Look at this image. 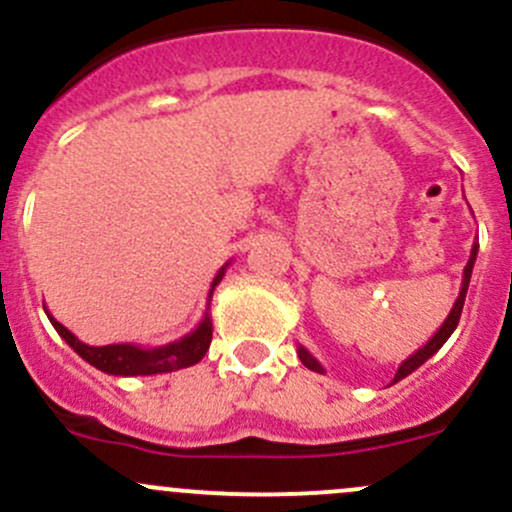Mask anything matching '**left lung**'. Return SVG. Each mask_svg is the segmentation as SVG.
Returning <instances> with one entry per match:
<instances>
[{"mask_svg": "<svg viewBox=\"0 0 512 512\" xmlns=\"http://www.w3.org/2000/svg\"><path fill=\"white\" fill-rule=\"evenodd\" d=\"M476 254H478V244L471 246V256H469V263H466V266H464V278H461V290H459V298H456L454 307H452V312H449V315H447V320H444V322H442V327H439L437 332L432 334V337H430V342H427L425 346H422V349H417L415 354H410L408 359H405L403 364L398 366V371H395V378H393V383L403 381L405 376H410V373L415 371V368H420L422 364H425L427 359H430V356L437 354V351L442 349V344L447 342L449 337H452V332H454V329H456V324H459L461 310H464L466 290H469V280H471V271H474ZM298 356H300V361H302V364H305L307 368H310V371H315V373H324V368H322L320 361H317L315 356H312L310 351H307L305 346H302V344L298 346Z\"/></svg>", "mask_w": 512, "mask_h": 512, "instance_id": "1", "label": "left lung"}]
</instances>
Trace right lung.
<instances>
[{"mask_svg":"<svg viewBox=\"0 0 512 512\" xmlns=\"http://www.w3.org/2000/svg\"><path fill=\"white\" fill-rule=\"evenodd\" d=\"M229 263L232 261L224 263L212 280L210 295H207V310L200 324H197L190 334H185V337L175 339V342H168L163 346H151V349H146V346H139V344L90 346L80 342V339L75 337L68 327H63V324H60L48 310L46 315L53 327H56L60 337L70 344V349H73L78 356H82L87 364L100 368L104 373H112V376H153V373L178 371V368L195 366L197 361L207 354V349H210V342H212L210 300H212L214 288L219 285V280H222L224 273H227Z\"/></svg>","mask_w":512,"mask_h":512,"instance_id":"1","label":"right lung"}]
</instances>
